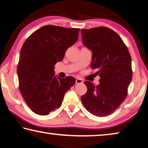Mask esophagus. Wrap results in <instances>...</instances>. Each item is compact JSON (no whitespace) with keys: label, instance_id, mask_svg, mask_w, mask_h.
I'll list each match as a JSON object with an SVG mask.
<instances>
[{"label":"esophagus","instance_id":"esophagus-1","mask_svg":"<svg viewBox=\"0 0 148 148\" xmlns=\"http://www.w3.org/2000/svg\"><path fill=\"white\" fill-rule=\"evenodd\" d=\"M83 83V82H82V80L79 78H77L76 80V84H82Z\"/></svg>","mask_w":148,"mask_h":148}]
</instances>
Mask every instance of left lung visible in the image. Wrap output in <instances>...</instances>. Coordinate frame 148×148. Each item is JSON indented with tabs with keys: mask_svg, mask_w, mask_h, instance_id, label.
<instances>
[{
	"mask_svg": "<svg viewBox=\"0 0 148 148\" xmlns=\"http://www.w3.org/2000/svg\"><path fill=\"white\" fill-rule=\"evenodd\" d=\"M81 33L83 44L92 52L91 68L100 76L98 86L84 82L87 91L82 102L94 116H108L127 96L132 77L131 55L121 37L108 27L82 29Z\"/></svg>",
	"mask_w": 148,
	"mask_h": 148,
	"instance_id": "left-lung-1",
	"label": "left lung"
}]
</instances>
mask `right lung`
I'll list each match as a JSON object with an SVG mask.
<instances>
[{
  "label": "right lung",
  "instance_id": "obj_1",
  "mask_svg": "<svg viewBox=\"0 0 148 148\" xmlns=\"http://www.w3.org/2000/svg\"><path fill=\"white\" fill-rule=\"evenodd\" d=\"M79 29L45 25L28 37L17 64L19 91L32 112L46 116L61 106L66 92L74 85L72 76L56 77L54 66L77 40Z\"/></svg>",
  "mask_w": 148,
  "mask_h": 148
}]
</instances>
